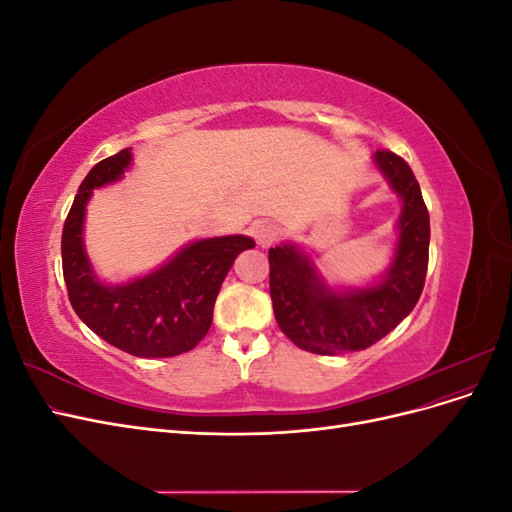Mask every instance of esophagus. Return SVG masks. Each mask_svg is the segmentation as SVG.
Segmentation results:
<instances>
[{
    "instance_id": "esophagus-1",
    "label": "esophagus",
    "mask_w": 512,
    "mask_h": 512,
    "mask_svg": "<svg viewBox=\"0 0 512 512\" xmlns=\"http://www.w3.org/2000/svg\"><path fill=\"white\" fill-rule=\"evenodd\" d=\"M252 235L256 239L258 245L262 247H269L277 241V226L273 222H267V220H260L254 224L252 228Z\"/></svg>"
}]
</instances>
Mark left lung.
Segmentation results:
<instances>
[{"instance_id":"8db88e82","label":"left lung","mask_w":512,"mask_h":512,"mask_svg":"<svg viewBox=\"0 0 512 512\" xmlns=\"http://www.w3.org/2000/svg\"><path fill=\"white\" fill-rule=\"evenodd\" d=\"M374 166L399 196L391 265L363 286H335L297 243L269 250L275 320L292 344L314 354L359 352L404 320L421 297L429 260V213L412 168L393 151H376Z\"/></svg>"}]
</instances>
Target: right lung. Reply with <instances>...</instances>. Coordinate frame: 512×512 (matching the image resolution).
Wrapping results in <instances>:
<instances>
[{
    "instance_id": "right-lung-1",
    "label": "right lung",
    "mask_w": 512,
    "mask_h": 512,
    "mask_svg": "<svg viewBox=\"0 0 512 512\" xmlns=\"http://www.w3.org/2000/svg\"><path fill=\"white\" fill-rule=\"evenodd\" d=\"M130 166L128 147L98 162L79 185L61 235L64 280L74 312L104 342L143 359H166L207 335L224 277L256 243L245 235L196 239L145 275L102 282L85 250L87 205L94 190L123 179Z\"/></svg>"
}]
</instances>
